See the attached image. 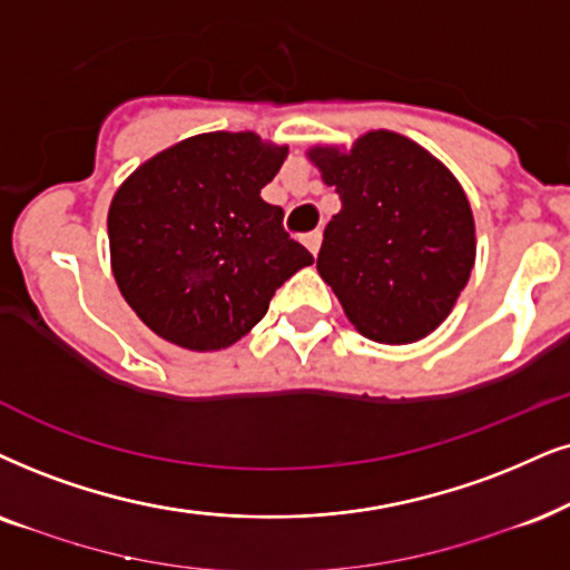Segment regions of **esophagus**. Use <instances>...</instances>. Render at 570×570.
<instances>
[{"label": "esophagus", "instance_id": "34e87169", "mask_svg": "<svg viewBox=\"0 0 570 570\" xmlns=\"http://www.w3.org/2000/svg\"><path fill=\"white\" fill-rule=\"evenodd\" d=\"M321 242H323V234L321 232H309V234L302 236V244H305V247L313 252V255H318Z\"/></svg>", "mask_w": 570, "mask_h": 570}]
</instances>
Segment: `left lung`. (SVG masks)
I'll use <instances>...</instances> for the list:
<instances>
[{
  "instance_id": "8db88e82",
  "label": "left lung",
  "mask_w": 570,
  "mask_h": 570,
  "mask_svg": "<svg viewBox=\"0 0 570 570\" xmlns=\"http://www.w3.org/2000/svg\"><path fill=\"white\" fill-rule=\"evenodd\" d=\"M342 210L318 252L321 278L360 334L410 344L455 307L476 261L473 213L458 178L394 131H368L342 153L309 149Z\"/></svg>"
}]
</instances>
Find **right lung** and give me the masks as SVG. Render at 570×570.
Masks as SVG:
<instances>
[{"label": "right lung", "instance_id": "right-lung-1", "mask_svg": "<svg viewBox=\"0 0 570 570\" xmlns=\"http://www.w3.org/2000/svg\"><path fill=\"white\" fill-rule=\"evenodd\" d=\"M286 147L252 131L199 134L139 165L107 213L118 289L134 313L186 350H223L268 313L313 255L284 232L261 189Z\"/></svg>", "mask_w": 570, "mask_h": 570}]
</instances>
